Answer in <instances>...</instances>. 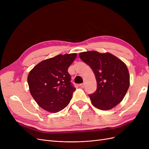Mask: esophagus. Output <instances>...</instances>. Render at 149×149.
I'll use <instances>...</instances> for the list:
<instances>
[{
	"label": "esophagus",
	"mask_w": 149,
	"mask_h": 149,
	"mask_svg": "<svg viewBox=\"0 0 149 149\" xmlns=\"http://www.w3.org/2000/svg\"><path fill=\"white\" fill-rule=\"evenodd\" d=\"M79 86L81 87V88H84V83L80 84H79Z\"/></svg>",
	"instance_id": "1"
}]
</instances>
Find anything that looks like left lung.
<instances>
[{
  "label": "left lung",
  "mask_w": 149,
  "mask_h": 149,
  "mask_svg": "<svg viewBox=\"0 0 149 149\" xmlns=\"http://www.w3.org/2000/svg\"><path fill=\"white\" fill-rule=\"evenodd\" d=\"M79 56L93 70L97 81L96 91L89 96L92 104L101 110H109L124 99L130 85L127 67L110 53L81 52Z\"/></svg>",
  "instance_id": "left-lung-1"
}]
</instances>
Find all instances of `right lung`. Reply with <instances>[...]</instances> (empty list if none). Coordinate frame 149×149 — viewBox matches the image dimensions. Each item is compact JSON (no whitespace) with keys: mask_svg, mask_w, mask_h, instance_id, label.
I'll use <instances>...</instances> for the list:
<instances>
[{"mask_svg":"<svg viewBox=\"0 0 149 149\" xmlns=\"http://www.w3.org/2000/svg\"><path fill=\"white\" fill-rule=\"evenodd\" d=\"M76 53L58 55L36 65L28 75L31 96L38 106L49 112H59L70 102L76 88L70 82L68 72Z\"/></svg>","mask_w":149,"mask_h":149,"instance_id":"right-lung-1","label":"right lung"}]
</instances>
